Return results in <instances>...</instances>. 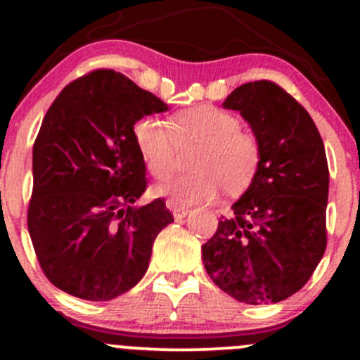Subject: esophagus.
I'll return each mask as SVG.
<instances>
[{
	"label": "esophagus",
	"instance_id": "obj_1",
	"mask_svg": "<svg viewBox=\"0 0 360 360\" xmlns=\"http://www.w3.org/2000/svg\"><path fill=\"white\" fill-rule=\"evenodd\" d=\"M166 205H167V208L172 212V214H174V218H184L186 214L189 213V210L186 208V206L177 205L176 201H172V200H167Z\"/></svg>",
	"mask_w": 360,
	"mask_h": 360
}]
</instances>
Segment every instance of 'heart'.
Segmentation results:
<instances>
[{
  "instance_id": "obj_1",
  "label": "heart",
  "mask_w": 360,
  "mask_h": 360,
  "mask_svg": "<svg viewBox=\"0 0 360 360\" xmlns=\"http://www.w3.org/2000/svg\"><path fill=\"white\" fill-rule=\"evenodd\" d=\"M173 125L155 117L139 120L134 137L152 176L164 179L176 171L181 147L200 146L191 160L196 171L159 186L157 193L181 205L212 201L221 188L240 194L254 183L262 146L254 131L242 130L240 120L230 111L210 105L179 111Z\"/></svg>"
}]
</instances>
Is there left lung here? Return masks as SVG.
<instances>
[{"mask_svg":"<svg viewBox=\"0 0 360 360\" xmlns=\"http://www.w3.org/2000/svg\"><path fill=\"white\" fill-rule=\"evenodd\" d=\"M223 108L240 111L262 146L254 183L201 247L221 291L247 304L300 291L326 249L328 164L311 117L272 81L238 86Z\"/></svg>","mask_w":360,"mask_h":360,"instance_id":"8db88e82","label":"left lung"}]
</instances>
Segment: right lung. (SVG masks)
<instances>
[{"instance_id":"1","label":"right lung","mask_w":360,"mask_h":360,"mask_svg":"<svg viewBox=\"0 0 360 360\" xmlns=\"http://www.w3.org/2000/svg\"><path fill=\"white\" fill-rule=\"evenodd\" d=\"M167 105L123 74L96 69L60 91L34 143L28 232L44 274L88 301H108L147 272L152 245L174 221L147 189L134 137L140 118Z\"/></svg>"}]
</instances>
